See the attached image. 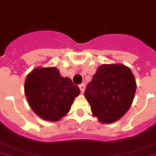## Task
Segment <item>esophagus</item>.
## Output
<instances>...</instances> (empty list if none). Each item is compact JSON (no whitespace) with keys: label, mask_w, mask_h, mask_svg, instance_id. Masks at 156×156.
<instances>
[{"label":"esophagus","mask_w":156,"mask_h":156,"mask_svg":"<svg viewBox=\"0 0 156 156\" xmlns=\"http://www.w3.org/2000/svg\"><path fill=\"white\" fill-rule=\"evenodd\" d=\"M79 87L80 89V92L83 93V92H84V89H85V84H84V83H80L79 85Z\"/></svg>","instance_id":"obj_1"}]
</instances>
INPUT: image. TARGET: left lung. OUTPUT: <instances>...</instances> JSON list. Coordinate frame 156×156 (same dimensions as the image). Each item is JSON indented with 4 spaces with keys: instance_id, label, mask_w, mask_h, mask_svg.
<instances>
[{
    "instance_id": "obj_1",
    "label": "left lung",
    "mask_w": 156,
    "mask_h": 156,
    "mask_svg": "<svg viewBox=\"0 0 156 156\" xmlns=\"http://www.w3.org/2000/svg\"><path fill=\"white\" fill-rule=\"evenodd\" d=\"M136 80L123 64H103L87 83L84 96L101 123L116 121L130 108L136 93Z\"/></svg>"
}]
</instances>
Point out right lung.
Returning a JSON list of instances; mask_svg holds the SVG:
<instances>
[{
	"label": "right lung",
	"mask_w": 156,
	"mask_h": 156,
	"mask_svg": "<svg viewBox=\"0 0 156 156\" xmlns=\"http://www.w3.org/2000/svg\"><path fill=\"white\" fill-rule=\"evenodd\" d=\"M24 92L38 116L55 122L69 112L80 88L72 80L60 75L55 67L37 68L27 76Z\"/></svg>",
	"instance_id": "1"
}]
</instances>
